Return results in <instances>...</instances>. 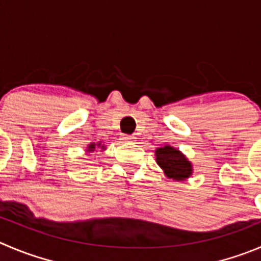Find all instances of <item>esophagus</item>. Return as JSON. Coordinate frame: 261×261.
I'll return each mask as SVG.
<instances>
[{
	"instance_id": "34e87169",
	"label": "esophagus",
	"mask_w": 261,
	"mask_h": 261,
	"mask_svg": "<svg viewBox=\"0 0 261 261\" xmlns=\"http://www.w3.org/2000/svg\"><path fill=\"white\" fill-rule=\"evenodd\" d=\"M121 140H123V142H133V141H135V137H133V136H123Z\"/></svg>"
}]
</instances>
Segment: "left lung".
Segmentation results:
<instances>
[{
  "label": "left lung",
  "instance_id": "left-lung-1",
  "mask_svg": "<svg viewBox=\"0 0 261 261\" xmlns=\"http://www.w3.org/2000/svg\"><path fill=\"white\" fill-rule=\"evenodd\" d=\"M156 163L165 175L173 180H185L192 174V164L177 148L169 145L156 148Z\"/></svg>",
  "mask_w": 261,
  "mask_h": 261
}]
</instances>
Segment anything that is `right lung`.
Returning <instances> with one entry per match:
<instances>
[{
    "mask_svg": "<svg viewBox=\"0 0 261 261\" xmlns=\"http://www.w3.org/2000/svg\"><path fill=\"white\" fill-rule=\"evenodd\" d=\"M96 146H97V147H101L102 150L105 148V146H101L100 142H98V143H91V145H88V148H87V151H88V152H89V151H91V152H92V151H95Z\"/></svg>",
    "mask_w": 261,
    "mask_h": 261,
    "instance_id": "add662e5",
    "label": "right lung"
}]
</instances>
